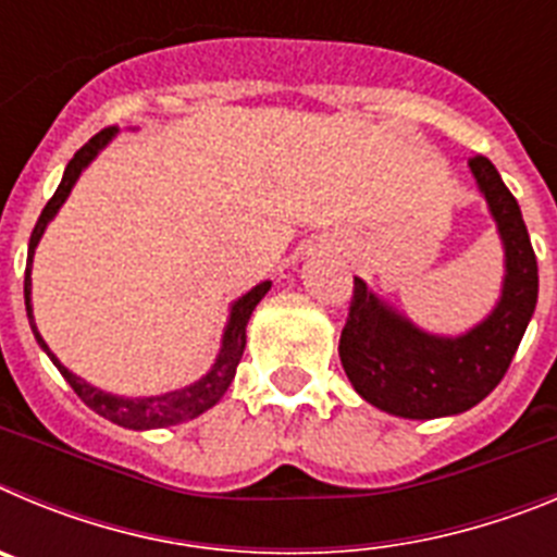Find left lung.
<instances>
[{"mask_svg": "<svg viewBox=\"0 0 557 557\" xmlns=\"http://www.w3.org/2000/svg\"><path fill=\"white\" fill-rule=\"evenodd\" d=\"M469 166L499 225L508 268L502 301L488 321L462 337H432L354 278L339 362L354 391L391 416L441 418L480 405L508 373L539 301V262L519 203L485 156H471Z\"/></svg>", "mask_w": 557, "mask_h": 557, "instance_id": "1", "label": "left lung"}]
</instances>
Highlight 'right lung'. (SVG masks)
Instances as JSON below:
<instances>
[{"mask_svg": "<svg viewBox=\"0 0 557 557\" xmlns=\"http://www.w3.org/2000/svg\"><path fill=\"white\" fill-rule=\"evenodd\" d=\"M113 133H116V127H106V131L91 136V139L75 152V159L66 164V172H63V181L58 184L55 195H52L49 203L44 206L41 218H38L36 228H33V236H29L27 270H24V304H27L29 326H33L38 346L49 354V359L55 362L58 371H61L63 379L72 385V391L83 398V405L91 407L97 416L108 418V421H113V424L127 426V430H159V426H172V424H181V421H189V418L200 416V412H206L209 407H214L220 398H223V393L228 391L231 385V379H234L236 366H239V359H243L245 326H248L250 321V312H253L256 304L264 298V293L270 289V282H262L259 287H253L248 295H243V298L234 304V309H231V321L223 334V348H220L218 362H214V368H211L200 382L184 387V391H172V393H164V396H152V398H122V396H111V393L97 391V387H91L88 382H83L81 376H75L69 368H63L61 362H58L55 354L49 351L47 343L41 339L36 323H33V312H29V264H33V253H36V245L38 239H41L44 228H47L49 220L55 218L58 209L63 206V200L69 198V191H72V186H75L83 166H86L88 161L95 159L97 152L108 145V139H111Z\"/></svg>", "mask_w": 557, "mask_h": 557, "instance_id": "1", "label": "right lung"}]
</instances>
